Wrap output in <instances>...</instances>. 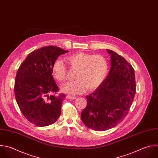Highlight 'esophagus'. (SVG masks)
I'll return each mask as SVG.
<instances>
[{
  "label": "esophagus",
  "mask_w": 158,
  "mask_h": 158,
  "mask_svg": "<svg viewBox=\"0 0 158 158\" xmlns=\"http://www.w3.org/2000/svg\"><path fill=\"white\" fill-rule=\"evenodd\" d=\"M66 98L68 99H75L77 98L76 96H70V95H67Z\"/></svg>",
  "instance_id": "34e87169"
}]
</instances>
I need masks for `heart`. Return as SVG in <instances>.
Instances as JSON below:
<instances>
[{"label": "heart", "instance_id": "b5f03b06", "mask_svg": "<svg viewBox=\"0 0 158 158\" xmlns=\"http://www.w3.org/2000/svg\"><path fill=\"white\" fill-rule=\"evenodd\" d=\"M71 69L77 70L74 81L68 82L62 86L63 92L70 94H79L85 91L96 89L106 77L109 65L106 59L101 55L78 52L65 58ZM51 72L58 81H64L67 73L65 63L60 59L54 61Z\"/></svg>", "mask_w": 158, "mask_h": 158}]
</instances>
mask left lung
Wrapping results in <instances>:
<instances>
[{"label":"left lung","instance_id":"8db88e82","mask_svg":"<svg viewBox=\"0 0 158 158\" xmlns=\"http://www.w3.org/2000/svg\"><path fill=\"white\" fill-rule=\"evenodd\" d=\"M110 69L102 83L86 96V107L81 114L83 123L96 131H105L121 122L128 114L136 93L132 66L121 56L106 49Z\"/></svg>","mask_w":158,"mask_h":158}]
</instances>
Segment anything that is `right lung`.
<instances>
[{
  "mask_svg": "<svg viewBox=\"0 0 158 158\" xmlns=\"http://www.w3.org/2000/svg\"><path fill=\"white\" fill-rule=\"evenodd\" d=\"M68 52L53 46L41 48L29 54L17 71L14 87L17 102L25 117L36 126L50 125L61 114L65 96L52 94L59 88L51 69L58 57Z\"/></svg>",
  "mask_w": 158,
  "mask_h": 158,
  "instance_id": "obj_1",
  "label": "right lung"
}]
</instances>
